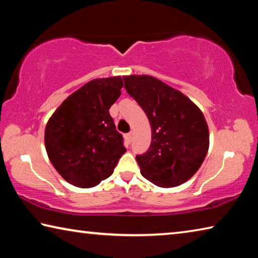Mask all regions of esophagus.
<instances>
[{"label": "esophagus", "instance_id": "esophagus-1", "mask_svg": "<svg viewBox=\"0 0 258 258\" xmlns=\"http://www.w3.org/2000/svg\"><path fill=\"white\" fill-rule=\"evenodd\" d=\"M132 137H133V133L132 132H130V133H127V134L125 135V139H126V141H127V143L131 142V140H132Z\"/></svg>", "mask_w": 258, "mask_h": 258}]
</instances>
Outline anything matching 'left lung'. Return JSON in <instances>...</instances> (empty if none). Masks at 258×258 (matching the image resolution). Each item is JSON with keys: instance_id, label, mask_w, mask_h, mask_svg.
<instances>
[{"instance_id": "left-lung-1", "label": "left lung", "mask_w": 258, "mask_h": 258, "mask_svg": "<svg viewBox=\"0 0 258 258\" xmlns=\"http://www.w3.org/2000/svg\"><path fill=\"white\" fill-rule=\"evenodd\" d=\"M123 80L127 93L151 125L149 149L137 156L143 177L160 187L186 182L208 151L209 132L204 113L189 98L158 78L131 75Z\"/></svg>"}]
</instances>
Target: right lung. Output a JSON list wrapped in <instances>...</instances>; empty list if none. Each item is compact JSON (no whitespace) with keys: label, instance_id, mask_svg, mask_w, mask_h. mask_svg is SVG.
<instances>
[{"label":"right lung","instance_id":"1","mask_svg":"<svg viewBox=\"0 0 258 258\" xmlns=\"http://www.w3.org/2000/svg\"><path fill=\"white\" fill-rule=\"evenodd\" d=\"M120 76L93 80L60 104L45 127L49 159L78 187H93L112 174L126 148L109 109L119 98Z\"/></svg>","mask_w":258,"mask_h":258}]
</instances>
